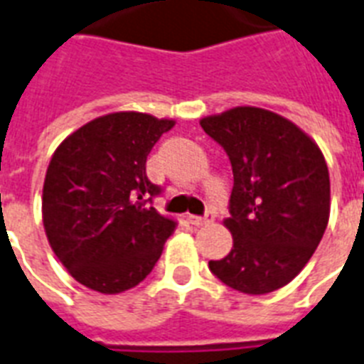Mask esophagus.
I'll return each instance as SVG.
<instances>
[{
    "instance_id": "34e87169",
    "label": "esophagus",
    "mask_w": 364,
    "mask_h": 364,
    "mask_svg": "<svg viewBox=\"0 0 364 364\" xmlns=\"http://www.w3.org/2000/svg\"><path fill=\"white\" fill-rule=\"evenodd\" d=\"M187 220L194 226H203V224H209L215 220V211H208L205 217H196V215H187Z\"/></svg>"
}]
</instances>
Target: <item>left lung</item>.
Wrapping results in <instances>:
<instances>
[{
  "label": "left lung",
  "mask_w": 364,
  "mask_h": 364,
  "mask_svg": "<svg viewBox=\"0 0 364 364\" xmlns=\"http://www.w3.org/2000/svg\"><path fill=\"white\" fill-rule=\"evenodd\" d=\"M200 125L228 153L233 172V247L209 269L241 294L264 295L301 273L329 223L331 183L323 153L299 127L274 112L237 106Z\"/></svg>",
  "instance_id": "obj_1"
}]
</instances>
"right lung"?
I'll return each mask as SVG.
<instances>
[{"label": "right lung", "instance_id": "add662e5", "mask_svg": "<svg viewBox=\"0 0 364 364\" xmlns=\"http://www.w3.org/2000/svg\"><path fill=\"white\" fill-rule=\"evenodd\" d=\"M173 125L151 114L114 112L80 127L52 155L43 187L44 232L85 288L127 291L161 258L177 223L146 203L161 192L147 179L146 161Z\"/></svg>", "mask_w": 364, "mask_h": 364}]
</instances>
